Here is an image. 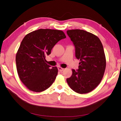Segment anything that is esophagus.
Returning <instances> with one entry per match:
<instances>
[{
  "instance_id": "1",
  "label": "esophagus",
  "mask_w": 121,
  "mask_h": 121,
  "mask_svg": "<svg viewBox=\"0 0 121 121\" xmlns=\"http://www.w3.org/2000/svg\"><path fill=\"white\" fill-rule=\"evenodd\" d=\"M58 70L61 71V72H62V71H63L64 70H65V69L61 68V67H60V66H58Z\"/></svg>"
}]
</instances>
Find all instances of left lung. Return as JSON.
Here are the masks:
<instances>
[{
	"label": "left lung",
	"mask_w": 121,
	"mask_h": 121,
	"mask_svg": "<svg viewBox=\"0 0 121 121\" xmlns=\"http://www.w3.org/2000/svg\"><path fill=\"white\" fill-rule=\"evenodd\" d=\"M66 33L75 47L76 58L80 61L78 69H73L66 81L76 92L88 93L98 85L104 75L106 60L103 46L98 37L85 30H68Z\"/></svg>",
	"instance_id": "1"
}]
</instances>
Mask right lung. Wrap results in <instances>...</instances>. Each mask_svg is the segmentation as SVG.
<instances>
[{
  "label": "right lung",
  "mask_w": 121,
  "mask_h": 121,
  "mask_svg": "<svg viewBox=\"0 0 121 121\" xmlns=\"http://www.w3.org/2000/svg\"><path fill=\"white\" fill-rule=\"evenodd\" d=\"M65 38L62 30L39 29L23 39L15 61L20 80L30 91H44L55 81L58 69L48 65L45 58L59 40Z\"/></svg>",
  "instance_id": "1"
}]
</instances>
